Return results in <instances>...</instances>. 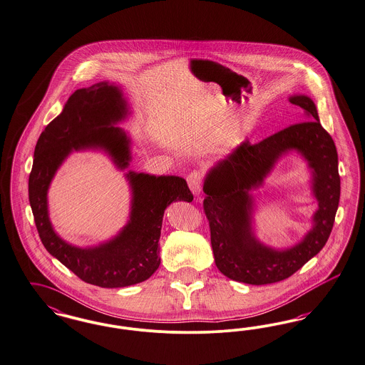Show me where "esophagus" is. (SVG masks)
Returning <instances> with one entry per match:
<instances>
[{"instance_id": "1", "label": "esophagus", "mask_w": 365, "mask_h": 365, "mask_svg": "<svg viewBox=\"0 0 365 365\" xmlns=\"http://www.w3.org/2000/svg\"><path fill=\"white\" fill-rule=\"evenodd\" d=\"M186 179H187V183H189V187L192 191V194L200 195L201 190H202V174H201V171L192 170Z\"/></svg>"}]
</instances>
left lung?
Returning a JSON list of instances; mask_svg holds the SVG:
<instances>
[{"mask_svg": "<svg viewBox=\"0 0 365 365\" xmlns=\"http://www.w3.org/2000/svg\"><path fill=\"white\" fill-rule=\"evenodd\" d=\"M307 120L269 135L258 144L242 143L206 178L204 212L220 272L231 279L266 285L291 277L324 247L339 204L338 155L331 135L322 128L314 102L292 96ZM289 148L300 150L314 170V192L320 202L314 228L297 247L276 252L259 245L250 235V199L247 191L260 184L277 158Z\"/></svg>", "mask_w": 365, "mask_h": 365, "instance_id": "left-lung-1", "label": "left lung"}]
</instances>
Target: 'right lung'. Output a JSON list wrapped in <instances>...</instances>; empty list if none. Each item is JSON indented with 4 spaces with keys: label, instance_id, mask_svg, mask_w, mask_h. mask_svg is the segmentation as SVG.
<instances>
[{
    "label": "right lung",
    "instance_id": "right-lung-1",
    "mask_svg": "<svg viewBox=\"0 0 365 365\" xmlns=\"http://www.w3.org/2000/svg\"><path fill=\"white\" fill-rule=\"evenodd\" d=\"M125 114L126 106L117 87L98 83L77 89L63 111L42 131L29 179V205L46 250L80 279L102 288L129 287L150 277L160 264L159 239L165 207L173 201H192L186 180L179 176L129 173L134 194L130 221L114 240L83 250L54 234L46 195L59 164L73 149L103 148L118 167H128L129 140L111 125Z\"/></svg>",
    "mask_w": 365,
    "mask_h": 365
}]
</instances>
